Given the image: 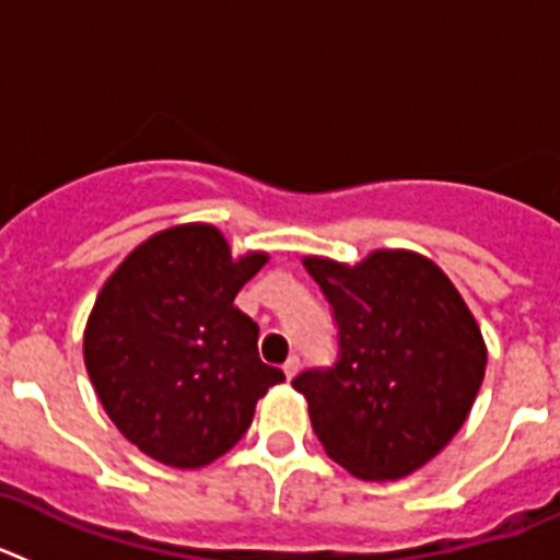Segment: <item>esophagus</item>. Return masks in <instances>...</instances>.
<instances>
[{
    "mask_svg": "<svg viewBox=\"0 0 560 560\" xmlns=\"http://www.w3.org/2000/svg\"><path fill=\"white\" fill-rule=\"evenodd\" d=\"M296 370H300V355H289V359H285V364H283V373H285V378H294L296 375Z\"/></svg>",
    "mask_w": 560,
    "mask_h": 560,
    "instance_id": "esophagus-1",
    "label": "esophagus"
}]
</instances>
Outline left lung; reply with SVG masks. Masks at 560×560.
<instances>
[{
	"instance_id": "left-lung-1",
	"label": "left lung",
	"mask_w": 560,
	"mask_h": 560,
	"mask_svg": "<svg viewBox=\"0 0 560 560\" xmlns=\"http://www.w3.org/2000/svg\"><path fill=\"white\" fill-rule=\"evenodd\" d=\"M334 308L339 353L296 375L330 459L361 479L418 471L459 432L485 378V341L429 257L378 249L361 264L305 257Z\"/></svg>"
}]
</instances>
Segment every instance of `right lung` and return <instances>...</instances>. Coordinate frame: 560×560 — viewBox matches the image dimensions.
Returning a JSON list of instances; mask_svg holds the SVG:
<instances>
[{
    "mask_svg": "<svg viewBox=\"0 0 560 560\" xmlns=\"http://www.w3.org/2000/svg\"><path fill=\"white\" fill-rule=\"evenodd\" d=\"M269 255L232 257L210 224L156 232L95 300L83 361L122 438L173 468H201L249 429L257 398L285 378L257 355L237 291Z\"/></svg>",
    "mask_w": 560,
    "mask_h": 560,
    "instance_id": "obj_1",
    "label": "right lung"
}]
</instances>
